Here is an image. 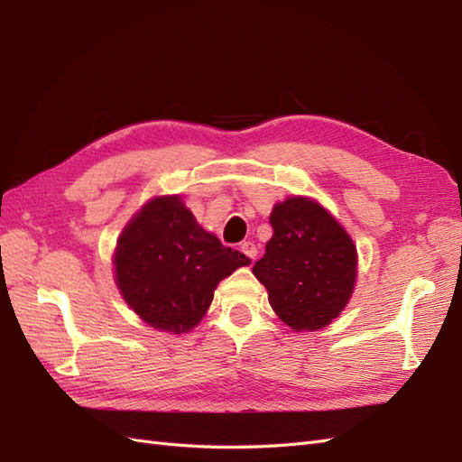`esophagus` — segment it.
Wrapping results in <instances>:
<instances>
[{"label": "esophagus", "mask_w": 462, "mask_h": 462, "mask_svg": "<svg viewBox=\"0 0 462 462\" xmlns=\"http://www.w3.org/2000/svg\"><path fill=\"white\" fill-rule=\"evenodd\" d=\"M240 250L244 252V254H246V256L254 262V260H256V256H258V248H256V244H254V242H242L240 244Z\"/></svg>", "instance_id": "esophagus-1"}]
</instances>
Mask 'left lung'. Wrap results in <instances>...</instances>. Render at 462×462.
Here are the masks:
<instances>
[{"label":"left lung","instance_id":"1","mask_svg":"<svg viewBox=\"0 0 462 462\" xmlns=\"http://www.w3.org/2000/svg\"><path fill=\"white\" fill-rule=\"evenodd\" d=\"M272 238L254 263L278 318L296 331L326 328L346 308L357 276V250L318 202L293 196L270 214Z\"/></svg>","mask_w":462,"mask_h":462}]
</instances>
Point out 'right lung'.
Masks as SVG:
<instances>
[{
  "instance_id": "1",
  "label": "right lung",
  "mask_w": 462,
  "mask_h": 462,
  "mask_svg": "<svg viewBox=\"0 0 462 462\" xmlns=\"http://www.w3.org/2000/svg\"><path fill=\"white\" fill-rule=\"evenodd\" d=\"M250 258L202 230L179 196L154 199L123 230L115 254L125 301L161 331L184 333L202 319L218 282Z\"/></svg>"
}]
</instances>
